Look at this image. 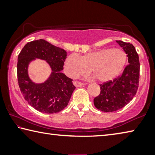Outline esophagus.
Listing matches in <instances>:
<instances>
[{"instance_id": "esophagus-1", "label": "esophagus", "mask_w": 155, "mask_h": 155, "mask_svg": "<svg viewBox=\"0 0 155 155\" xmlns=\"http://www.w3.org/2000/svg\"><path fill=\"white\" fill-rule=\"evenodd\" d=\"M74 85L76 87H81V86H84L85 85L84 83H81L79 81H74Z\"/></svg>"}]
</instances>
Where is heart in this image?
<instances>
[{
	"label": "heart",
	"instance_id": "1",
	"mask_svg": "<svg viewBox=\"0 0 155 155\" xmlns=\"http://www.w3.org/2000/svg\"><path fill=\"white\" fill-rule=\"evenodd\" d=\"M127 54L122 48H104L90 52L81 56L71 54L67 58L64 69L70 77L85 74L91 69L92 74L101 82L114 79L123 70Z\"/></svg>",
	"mask_w": 155,
	"mask_h": 155
}]
</instances>
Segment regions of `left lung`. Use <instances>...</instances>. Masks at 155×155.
I'll return each mask as SVG.
<instances>
[{
	"label": "left lung",
	"instance_id": "8db88e82",
	"mask_svg": "<svg viewBox=\"0 0 155 155\" xmlns=\"http://www.w3.org/2000/svg\"><path fill=\"white\" fill-rule=\"evenodd\" d=\"M116 42L127 54L129 64L122 75L100 85V94L94 99V104L104 112H113L123 108L132 100L139 83L140 63L135 47L130 43Z\"/></svg>",
	"mask_w": 155,
	"mask_h": 155
}]
</instances>
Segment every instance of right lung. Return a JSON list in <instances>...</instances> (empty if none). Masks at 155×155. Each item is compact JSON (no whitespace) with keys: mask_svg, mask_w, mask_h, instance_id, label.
<instances>
[{"mask_svg":"<svg viewBox=\"0 0 155 155\" xmlns=\"http://www.w3.org/2000/svg\"><path fill=\"white\" fill-rule=\"evenodd\" d=\"M67 52L45 40L27 43L18 55L17 78L18 86L28 103L37 110L55 114L63 110L76 87L72 79L62 73ZM36 58L45 60L52 73L45 82L37 84L28 75V66Z\"/></svg>","mask_w":155,"mask_h":155,"instance_id":"obj_1","label":"right lung"}]
</instances>
